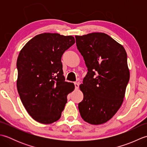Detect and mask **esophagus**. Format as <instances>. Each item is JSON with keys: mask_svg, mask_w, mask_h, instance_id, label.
Returning a JSON list of instances; mask_svg holds the SVG:
<instances>
[{"mask_svg": "<svg viewBox=\"0 0 147 147\" xmlns=\"http://www.w3.org/2000/svg\"><path fill=\"white\" fill-rule=\"evenodd\" d=\"M79 82H74V86H75L76 89H78L79 88Z\"/></svg>", "mask_w": 147, "mask_h": 147, "instance_id": "1", "label": "esophagus"}]
</instances>
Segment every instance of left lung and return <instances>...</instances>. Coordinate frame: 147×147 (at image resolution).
Segmentation results:
<instances>
[{
	"instance_id": "8db88e82",
	"label": "left lung",
	"mask_w": 147,
	"mask_h": 147,
	"mask_svg": "<svg viewBox=\"0 0 147 147\" xmlns=\"http://www.w3.org/2000/svg\"><path fill=\"white\" fill-rule=\"evenodd\" d=\"M76 46L88 73L80 85L83 100L78 109L83 119L104 124L123 104L130 73L124 47L104 33L76 35Z\"/></svg>"
}]
</instances>
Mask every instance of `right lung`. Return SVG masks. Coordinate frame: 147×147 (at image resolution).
<instances>
[{"instance_id":"right-lung-1","label":"right lung","mask_w":147,"mask_h":147,"mask_svg":"<svg viewBox=\"0 0 147 147\" xmlns=\"http://www.w3.org/2000/svg\"><path fill=\"white\" fill-rule=\"evenodd\" d=\"M75 43L73 36L43 33L34 36L20 52L17 89L31 117L42 124L60 119L67 96L74 90L73 83L65 82L61 57Z\"/></svg>"}]
</instances>
